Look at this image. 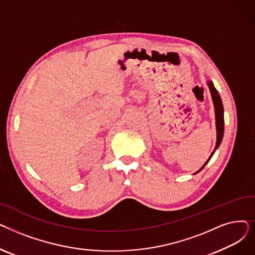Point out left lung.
<instances>
[{
    "mask_svg": "<svg viewBox=\"0 0 255 255\" xmlns=\"http://www.w3.org/2000/svg\"><path fill=\"white\" fill-rule=\"evenodd\" d=\"M210 92H211V96H212V100H213V104H214V110H215V120H216V132H217V137H216V145H215V149L212 152V154L210 155V157L208 158V160L206 161V163L200 167L196 172H194V175L197 172H199L202 170L206 164L210 161V159L212 158V156L215 153V151L219 148V145L222 141L223 138V133H224V110H223V104L220 98V95L218 91L216 90V88L214 87V84L212 80H208L207 82Z\"/></svg>",
    "mask_w": 255,
    "mask_h": 255,
    "instance_id": "obj_1",
    "label": "left lung"
}]
</instances>
